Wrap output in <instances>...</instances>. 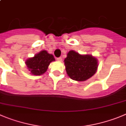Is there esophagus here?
Wrapping results in <instances>:
<instances>
[{"instance_id": "esophagus-1", "label": "esophagus", "mask_w": 126, "mask_h": 126, "mask_svg": "<svg viewBox=\"0 0 126 126\" xmlns=\"http://www.w3.org/2000/svg\"><path fill=\"white\" fill-rule=\"evenodd\" d=\"M56 60L58 61V62H61L62 61V57H59V58H56Z\"/></svg>"}]
</instances>
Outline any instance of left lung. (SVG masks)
Instances as JSON below:
<instances>
[{
  "label": "left lung",
  "mask_w": 126,
  "mask_h": 126,
  "mask_svg": "<svg viewBox=\"0 0 126 126\" xmlns=\"http://www.w3.org/2000/svg\"><path fill=\"white\" fill-rule=\"evenodd\" d=\"M67 75L71 79L84 81L92 77L96 73L98 61L91 55H81L70 50L64 60Z\"/></svg>",
  "instance_id": "8db88e82"
}]
</instances>
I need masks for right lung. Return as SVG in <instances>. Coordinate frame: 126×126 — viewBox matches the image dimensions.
I'll return each instance as SVG.
<instances>
[{"label": "right lung", "instance_id": "right-lung-1", "mask_svg": "<svg viewBox=\"0 0 126 126\" xmlns=\"http://www.w3.org/2000/svg\"><path fill=\"white\" fill-rule=\"evenodd\" d=\"M54 61L55 59L53 55L48 53L46 50H42L33 57L28 58L25 63L31 75L39 76L47 71L50 63Z\"/></svg>", "mask_w": 126, "mask_h": 126}]
</instances>
